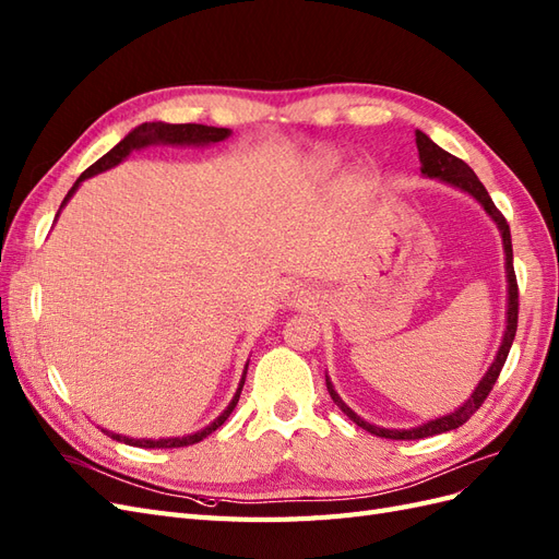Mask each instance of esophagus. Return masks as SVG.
<instances>
[{
  "mask_svg": "<svg viewBox=\"0 0 559 559\" xmlns=\"http://www.w3.org/2000/svg\"><path fill=\"white\" fill-rule=\"evenodd\" d=\"M281 299H283V305L290 307V309H309L313 305V295L305 288H299V285L285 290Z\"/></svg>",
  "mask_w": 559,
  "mask_h": 559,
  "instance_id": "1",
  "label": "esophagus"
}]
</instances>
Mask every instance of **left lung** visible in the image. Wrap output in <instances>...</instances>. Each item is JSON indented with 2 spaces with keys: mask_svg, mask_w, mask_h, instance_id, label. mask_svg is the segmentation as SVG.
I'll list each match as a JSON object with an SVG mask.
<instances>
[{
  "mask_svg": "<svg viewBox=\"0 0 559 559\" xmlns=\"http://www.w3.org/2000/svg\"><path fill=\"white\" fill-rule=\"evenodd\" d=\"M417 150H419V162H421V175H424V178L440 180L444 185H452V187H456L461 191H466L468 197H473L477 203L483 205L485 213L493 219V225H497V229L501 234L503 252H506V283H508L506 330H503V337H501V346L497 350V356H493V362L489 365V370L480 379V384L475 386V391L471 393L468 401L461 405V407H456L454 412H450V414H442V417H438V419H430V421H424V424L412 426V428H384V426H377V424L365 421L362 417H358V414L342 401L340 393L334 391L330 377L325 374L328 393H330V397L334 401V405H337L356 426L365 428L372 436L389 438V440H419V438H428V436L448 433V430H454L461 424H466L473 417V414L480 409V405L485 403V397L489 395L493 384H497L503 362L508 358V350H510V346H513L515 330H518V281H515V269H513V243H510V227H508L506 217L497 211V205H493L491 197L487 194L485 185L477 180V175L471 170L468 164H464V162H461V158H456L450 152H444L442 147H438L436 142L430 140L426 133H421V131H417Z\"/></svg>",
  "mask_w": 559,
  "mask_h": 559,
  "instance_id": "8db88e82",
  "label": "left lung"
}]
</instances>
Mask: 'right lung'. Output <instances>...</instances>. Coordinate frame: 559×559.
<instances>
[{
	"mask_svg": "<svg viewBox=\"0 0 559 559\" xmlns=\"http://www.w3.org/2000/svg\"><path fill=\"white\" fill-rule=\"evenodd\" d=\"M231 135L229 129H215V126H203V123H164V121H150V123H140L135 126V129L126 135L119 145L111 147L105 156H100L98 162H95L93 166H88L82 175H79L76 182L72 185V189L68 191V197L62 199L60 203V211L66 209V203L74 197V191L79 189V185H82L84 180L93 178V175L98 173H105L109 168L119 166L123 158H129L133 152L138 150H145L150 145H173V147H209V145H215V142H222L227 140ZM58 211V215H60ZM56 215V219H58ZM246 372H248V362L243 368V374H241V381H238V389L231 397V403L227 405V409L219 414V417L215 421H211L205 428L197 430V433H189V436H182V438H158V440H152V438H129V436H121V433H111V430H105V433L117 440V442H126V444H133V448H142V450H170V448H187V444H194V442H201L203 438H209L213 430H217L222 424H225L229 419V414L234 412L238 397H241V391H243V384H246Z\"/></svg>",
	"mask_w": 559,
	"mask_h": 559,
	"instance_id": "obj_1",
	"label": "right lung"
}]
</instances>
